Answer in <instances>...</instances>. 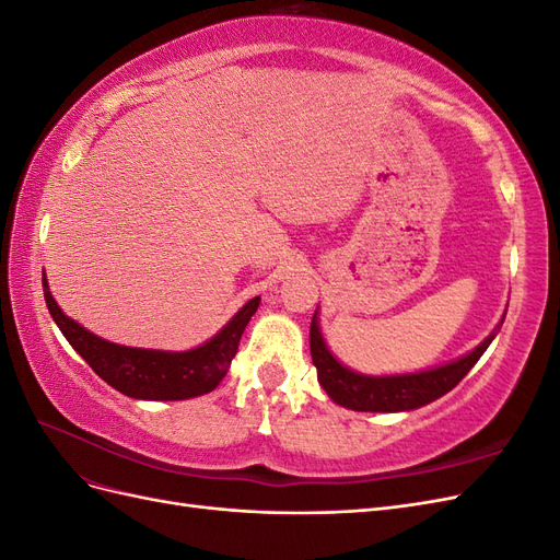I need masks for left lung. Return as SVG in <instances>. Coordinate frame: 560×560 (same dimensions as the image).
Wrapping results in <instances>:
<instances>
[{"label":"left lung","instance_id":"1","mask_svg":"<svg viewBox=\"0 0 560 560\" xmlns=\"http://www.w3.org/2000/svg\"><path fill=\"white\" fill-rule=\"evenodd\" d=\"M500 325L490 331L483 341L469 350L463 358L446 362L442 366H432L425 371H413V374H389V376H369L352 371L343 362H338L336 354L329 350L325 336L319 331L317 311L311 322V354L317 369V381L325 387V393L338 404L352 411H371V413H397L420 409L460 383L469 369L479 362L486 348L493 343Z\"/></svg>","mask_w":560,"mask_h":560}]
</instances>
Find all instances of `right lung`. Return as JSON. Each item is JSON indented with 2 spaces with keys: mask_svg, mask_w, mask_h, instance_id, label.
<instances>
[{
  "mask_svg": "<svg viewBox=\"0 0 560 560\" xmlns=\"http://www.w3.org/2000/svg\"><path fill=\"white\" fill-rule=\"evenodd\" d=\"M42 284L50 317L95 374L126 397L147 401H177L212 393L226 376L247 322L261 301V296L249 299L212 338L191 350H154L118 346L81 327L56 303L46 273H42Z\"/></svg>",
  "mask_w": 560,
  "mask_h": 560,
  "instance_id": "obj_1",
  "label": "right lung"
}]
</instances>
